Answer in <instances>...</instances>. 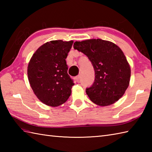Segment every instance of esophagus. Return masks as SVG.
Returning a JSON list of instances; mask_svg holds the SVG:
<instances>
[{
    "label": "esophagus",
    "instance_id": "1",
    "mask_svg": "<svg viewBox=\"0 0 152 152\" xmlns=\"http://www.w3.org/2000/svg\"><path fill=\"white\" fill-rule=\"evenodd\" d=\"M74 80H75V81L76 82H80V76H77L76 77L74 78Z\"/></svg>",
    "mask_w": 152,
    "mask_h": 152
}]
</instances>
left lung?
Masks as SVG:
<instances>
[{"mask_svg":"<svg viewBox=\"0 0 152 152\" xmlns=\"http://www.w3.org/2000/svg\"><path fill=\"white\" fill-rule=\"evenodd\" d=\"M74 48L84 53L94 68V83L86 91L90 100L106 106L121 98L129 85L131 67L120 48L99 38L76 41Z\"/></svg>","mask_w":152,"mask_h":152,"instance_id":"1","label":"left lung"}]
</instances>
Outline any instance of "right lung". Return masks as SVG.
<instances>
[{"label": "right lung", "instance_id": "right-lung-1", "mask_svg": "<svg viewBox=\"0 0 152 152\" xmlns=\"http://www.w3.org/2000/svg\"><path fill=\"white\" fill-rule=\"evenodd\" d=\"M73 40H51L42 45L31 58L27 66L28 80L40 101L56 107L64 104L74 85L67 73L66 59Z\"/></svg>", "mask_w": 152, "mask_h": 152}]
</instances>
